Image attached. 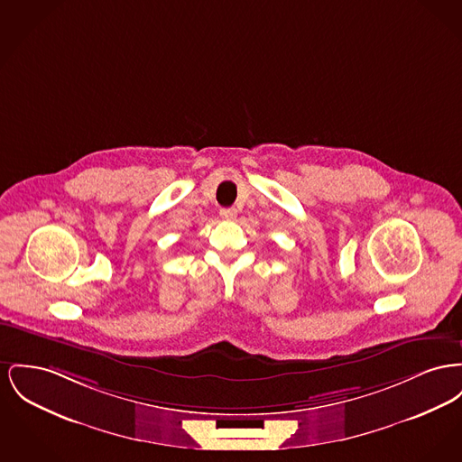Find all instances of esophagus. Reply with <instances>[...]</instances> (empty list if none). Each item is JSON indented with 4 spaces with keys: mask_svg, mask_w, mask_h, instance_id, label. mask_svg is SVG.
Instances as JSON below:
<instances>
[{
    "mask_svg": "<svg viewBox=\"0 0 462 462\" xmlns=\"http://www.w3.org/2000/svg\"><path fill=\"white\" fill-rule=\"evenodd\" d=\"M219 217H223V219H226V221H232V219H236V217H237V209H234V208H223V209L219 211Z\"/></svg>",
    "mask_w": 462,
    "mask_h": 462,
    "instance_id": "obj_1",
    "label": "esophagus"
}]
</instances>
